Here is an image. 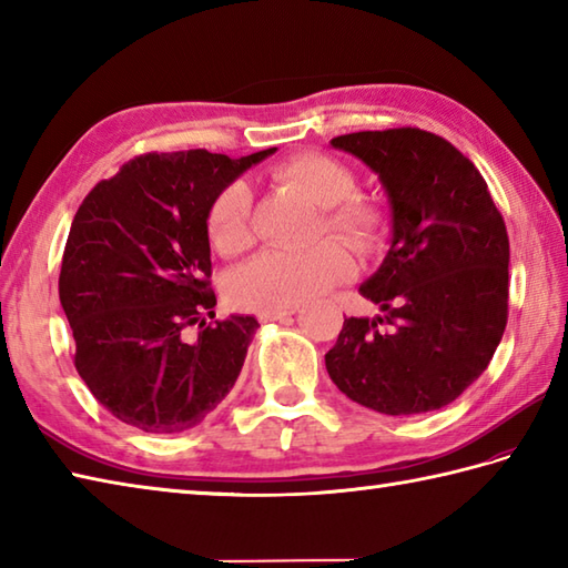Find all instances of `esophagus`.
Returning a JSON list of instances; mask_svg holds the SVG:
<instances>
[{
	"label": "esophagus",
	"mask_w": 568,
	"mask_h": 568,
	"mask_svg": "<svg viewBox=\"0 0 568 568\" xmlns=\"http://www.w3.org/2000/svg\"><path fill=\"white\" fill-rule=\"evenodd\" d=\"M295 315V307L291 310H265V312H258V320L261 322H275V320H285Z\"/></svg>",
	"instance_id": "1"
}]
</instances>
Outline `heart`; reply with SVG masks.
<instances>
[{
  "label": "heart",
  "mask_w": 568,
  "mask_h": 568,
  "mask_svg": "<svg viewBox=\"0 0 568 568\" xmlns=\"http://www.w3.org/2000/svg\"><path fill=\"white\" fill-rule=\"evenodd\" d=\"M275 178L322 207L324 232L358 251L378 246L385 212L378 202L356 195V173L327 153H297L275 168ZM251 190L234 180L216 192L207 212V236L222 256L251 246ZM354 275V261L336 241L307 251H263L234 273L229 297L244 310H291Z\"/></svg>",
  "instance_id": "obj_1"
}]
</instances>
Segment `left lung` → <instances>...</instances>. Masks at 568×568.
I'll use <instances>...</instances> for the list:
<instances>
[{
    "label": "left lung",
    "mask_w": 568,
    "mask_h": 568,
    "mask_svg": "<svg viewBox=\"0 0 568 568\" xmlns=\"http://www.w3.org/2000/svg\"><path fill=\"white\" fill-rule=\"evenodd\" d=\"M378 175L393 214L381 268L358 287L381 307L348 317L324 356L354 403L422 415L454 403L508 324L510 241L484 175L449 141L403 126L332 139Z\"/></svg>",
    "instance_id": "left-lung-1"
}]
</instances>
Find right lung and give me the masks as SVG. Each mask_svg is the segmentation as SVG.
<instances>
[{"mask_svg": "<svg viewBox=\"0 0 568 568\" xmlns=\"http://www.w3.org/2000/svg\"><path fill=\"white\" fill-rule=\"evenodd\" d=\"M273 151L143 153L82 200L58 293L80 378L116 419L185 432L234 388L258 322H206L216 305L207 212L216 192Z\"/></svg>", "mask_w": 568, "mask_h": 568, "instance_id": "add662e5", "label": "right lung"}]
</instances>
